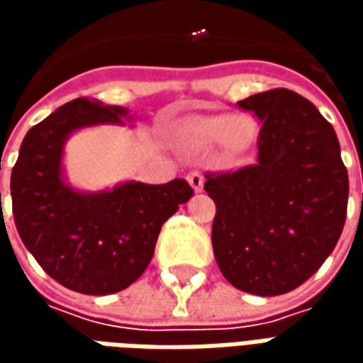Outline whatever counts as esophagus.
I'll return each instance as SVG.
<instances>
[{"label": "esophagus", "instance_id": "34e87169", "mask_svg": "<svg viewBox=\"0 0 363 363\" xmlns=\"http://www.w3.org/2000/svg\"><path fill=\"white\" fill-rule=\"evenodd\" d=\"M186 181L190 182V186L196 190V192H202L204 190V177L200 173H190L186 177Z\"/></svg>", "mask_w": 363, "mask_h": 363}]
</instances>
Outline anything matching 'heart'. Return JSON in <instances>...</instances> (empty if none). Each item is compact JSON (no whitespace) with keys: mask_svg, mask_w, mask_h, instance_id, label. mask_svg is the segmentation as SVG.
<instances>
[{"mask_svg":"<svg viewBox=\"0 0 363 363\" xmlns=\"http://www.w3.org/2000/svg\"><path fill=\"white\" fill-rule=\"evenodd\" d=\"M259 135L257 122L247 114H213L184 120L179 128V145L184 153L198 155L221 145L231 157L251 150Z\"/></svg>","mask_w":363,"mask_h":363,"instance_id":"1","label":"heart"}]
</instances>
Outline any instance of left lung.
Instances as JSON below:
<instances>
[{"label":"left lung","mask_w":363,"mask_h":363,"mask_svg":"<svg viewBox=\"0 0 363 363\" xmlns=\"http://www.w3.org/2000/svg\"><path fill=\"white\" fill-rule=\"evenodd\" d=\"M237 106L259 118V159L206 174L216 202L213 255L237 289L281 296L311 278L336 247L348 173L335 128L301 95L272 89Z\"/></svg>","instance_id":"obj_1"}]
</instances>
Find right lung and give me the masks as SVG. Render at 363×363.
Wrapping results in <instances>:
<instances>
[{"mask_svg":"<svg viewBox=\"0 0 363 363\" xmlns=\"http://www.w3.org/2000/svg\"><path fill=\"white\" fill-rule=\"evenodd\" d=\"M124 106L75 99L27 132L11 173L15 225L54 280L89 296L126 289L150 264L161 225L192 198L184 179L124 181L87 192L69 184L66 142L83 128L132 120ZM1 196V194H0Z\"/></svg>","mask_w":363,"mask_h":363,"instance_id":"add662e5","label":"right lung"}]
</instances>
